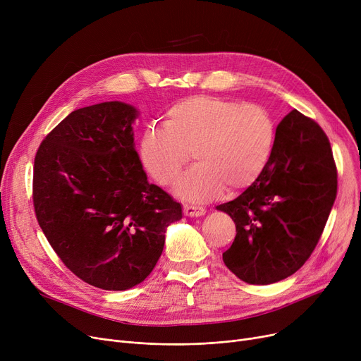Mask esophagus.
Segmentation results:
<instances>
[{
  "mask_svg": "<svg viewBox=\"0 0 361 361\" xmlns=\"http://www.w3.org/2000/svg\"><path fill=\"white\" fill-rule=\"evenodd\" d=\"M184 215L185 216H190V218H199V216H203L206 214V211L203 209V207H199V206H188V204H184Z\"/></svg>",
  "mask_w": 361,
  "mask_h": 361,
  "instance_id": "esophagus-1",
  "label": "esophagus"
}]
</instances>
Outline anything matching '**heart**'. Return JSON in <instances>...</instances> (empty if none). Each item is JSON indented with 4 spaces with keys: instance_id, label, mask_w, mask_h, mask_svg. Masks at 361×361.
Returning <instances> with one entry per match:
<instances>
[{
    "instance_id": "heart-1",
    "label": "heart",
    "mask_w": 361,
    "mask_h": 361,
    "mask_svg": "<svg viewBox=\"0 0 361 361\" xmlns=\"http://www.w3.org/2000/svg\"><path fill=\"white\" fill-rule=\"evenodd\" d=\"M276 123L259 104L218 97L185 98L166 111L165 124H150L142 136L140 155L161 184H173L190 159L197 164L176 185V195L203 203L224 188L243 190L267 169L275 147Z\"/></svg>"
}]
</instances>
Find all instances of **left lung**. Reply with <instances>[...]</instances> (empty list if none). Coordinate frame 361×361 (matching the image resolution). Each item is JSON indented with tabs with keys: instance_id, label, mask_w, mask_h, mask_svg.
Instances as JSON below:
<instances>
[{
	"instance_id": "1",
	"label": "left lung",
	"mask_w": 361,
	"mask_h": 361,
	"mask_svg": "<svg viewBox=\"0 0 361 361\" xmlns=\"http://www.w3.org/2000/svg\"><path fill=\"white\" fill-rule=\"evenodd\" d=\"M336 197L329 140L313 120L293 109L276 127L263 174L234 200L216 206L235 224L222 255L225 267L252 286L286 279L310 257Z\"/></svg>"
}]
</instances>
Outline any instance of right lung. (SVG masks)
<instances>
[{
	"instance_id": "right-lung-1",
	"label": "right lung",
	"mask_w": 361,
	"mask_h": 361,
	"mask_svg": "<svg viewBox=\"0 0 361 361\" xmlns=\"http://www.w3.org/2000/svg\"><path fill=\"white\" fill-rule=\"evenodd\" d=\"M139 109L109 101L70 112L36 152L33 204L55 253L108 291L143 282L181 204L150 184L135 147Z\"/></svg>"
}]
</instances>
